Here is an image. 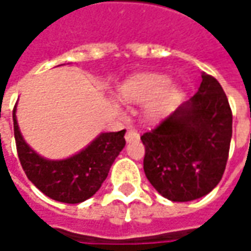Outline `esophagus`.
<instances>
[{
    "mask_svg": "<svg viewBox=\"0 0 251 251\" xmlns=\"http://www.w3.org/2000/svg\"><path fill=\"white\" fill-rule=\"evenodd\" d=\"M138 138H140V134H138L134 129H127V131H126V134H125L126 141L127 142L136 141V140H138Z\"/></svg>",
    "mask_w": 251,
    "mask_h": 251,
    "instance_id": "1",
    "label": "esophagus"
}]
</instances>
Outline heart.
Returning <instances> with one entry per match:
<instances>
[{"mask_svg": "<svg viewBox=\"0 0 251 251\" xmlns=\"http://www.w3.org/2000/svg\"><path fill=\"white\" fill-rule=\"evenodd\" d=\"M169 82V76L163 74H141L126 80L120 87V95L129 103H142L153 98L144 110V117L149 122H156L177 94V87Z\"/></svg>", "mask_w": 251, "mask_h": 251, "instance_id": "heart-1", "label": "heart"}]
</instances>
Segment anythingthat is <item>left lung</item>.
<instances>
[{
    "mask_svg": "<svg viewBox=\"0 0 251 251\" xmlns=\"http://www.w3.org/2000/svg\"><path fill=\"white\" fill-rule=\"evenodd\" d=\"M231 136L226 94L215 77L203 72L198 93L141 136L148 180L172 201L205 196L223 176Z\"/></svg>",
    "mask_w": 251,
    "mask_h": 251,
    "instance_id": "left-lung-1",
    "label": "left lung"
}]
</instances>
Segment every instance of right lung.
Masks as SVG:
<instances>
[{"label":"right lung","mask_w":251,"mask_h":251,"mask_svg":"<svg viewBox=\"0 0 251 251\" xmlns=\"http://www.w3.org/2000/svg\"><path fill=\"white\" fill-rule=\"evenodd\" d=\"M17 106L13 110L16 147L28 179L48 198L75 204L91 198L103 183L117 156L125 147L126 130L100 133L87 147L71 157L50 160L25 142L20 131Z\"/></svg>","instance_id":"1"}]
</instances>
